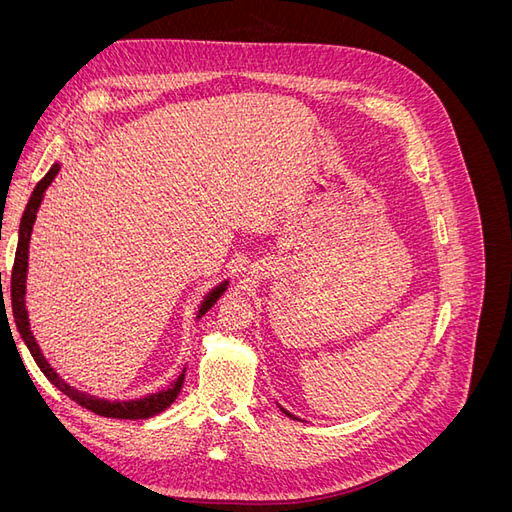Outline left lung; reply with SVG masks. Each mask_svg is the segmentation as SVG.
Segmentation results:
<instances>
[{"label": "left lung", "mask_w": 512, "mask_h": 512, "mask_svg": "<svg viewBox=\"0 0 512 512\" xmlns=\"http://www.w3.org/2000/svg\"><path fill=\"white\" fill-rule=\"evenodd\" d=\"M280 410H282V412H284L286 416H290V418H292V421H301V418H297V416H294V414H290L288 410H284V408H280Z\"/></svg>", "instance_id": "8db88e82"}]
</instances>
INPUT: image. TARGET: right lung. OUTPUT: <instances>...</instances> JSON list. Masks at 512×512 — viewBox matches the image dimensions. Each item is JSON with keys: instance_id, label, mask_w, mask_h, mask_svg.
Listing matches in <instances>:
<instances>
[{"instance_id": "obj_1", "label": "right lung", "mask_w": 512, "mask_h": 512, "mask_svg": "<svg viewBox=\"0 0 512 512\" xmlns=\"http://www.w3.org/2000/svg\"><path fill=\"white\" fill-rule=\"evenodd\" d=\"M59 164L55 162L51 166L49 173H46L38 185L34 188L32 196H29V203L25 207V213L21 218V226H19V245H17V256H14V267H12V277H10V299H12V314H14V324L21 333V339L25 342V346L32 352L36 365L40 367L42 374L49 378L57 389L68 395L76 404L87 408L89 412H96L98 416H106V418H130V421H136V418H151L160 412H164L173 401L177 399V395L181 393L183 386V378H185V369L177 376V380L168 386L164 391L158 393H149L141 399H128V401H111V399H102L96 395H89L85 391L74 389L64 378H61L57 371L51 367V363L44 359V354L36 342V337L29 329V316H27V307H25V282H27V258H29V239H32V230H34V222H36V213L40 209V203L44 198L46 188H49L51 181L55 179V175L59 173ZM2 282V280H0ZM228 288V280L220 282L215 288H211L203 303L198 305V314L196 320L203 318L209 309L213 307V303H218V299L226 292ZM4 297V294H2Z\"/></svg>"}]
</instances>
